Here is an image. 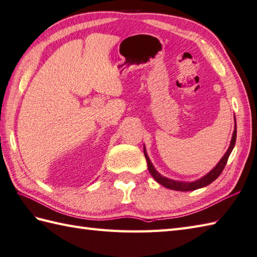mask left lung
Segmentation results:
<instances>
[{"label": "left lung", "instance_id": "8db88e82", "mask_svg": "<svg viewBox=\"0 0 257 257\" xmlns=\"http://www.w3.org/2000/svg\"><path fill=\"white\" fill-rule=\"evenodd\" d=\"M235 141H236V123H235V128H234V132H233L230 147H228L227 151L225 152V155L223 156V158L220 160V162L217 163V165L214 168H213L209 173L205 174L203 178L196 180V181H193V182H181V181H176V180L168 179L166 177H162L161 174L156 170L155 167L152 166V163L149 159L148 155H147L145 148H144V152H145V157L147 159V163H148V170H149L151 176L154 177V179L156 180L158 183H160L165 188L176 190V191H193V190H196V189L206 187V185H209L210 183L214 181L215 179H217V177H219L220 174L222 173L223 169L225 168L228 157H230L231 152L234 148V146H235Z\"/></svg>", "mask_w": 257, "mask_h": 257}]
</instances>
